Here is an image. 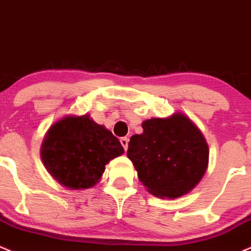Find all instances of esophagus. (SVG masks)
<instances>
[{
	"instance_id": "34e87169",
	"label": "esophagus",
	"mask_w": 251,
	"mask_h": 251,
	"mask_svg": "<svg viewBox=\"0 0 251 251\" xmlns=\"http://www.w3.org/2000/svg\"><path fill=\"white\" fill-rule=\"evenodd\" d=\"M128 143H129V140L126 137H122L121 138V144H122V147H123V149L126 150H128Z\"/></svg>"
}]
</instances>
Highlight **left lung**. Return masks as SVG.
Returning <instances> with one entry per match:
<instances>
[{"label": "left lung", "instance_id": "8db88e82", "mask_svg": "<svg viewBox=\"0 0 251 251\" xmlns=\"http://www.w3.org/2000/svg\"><path fill=\"white\" fill-rule=\"evenodd\" d=\"M143 132L129 142V160L138 178L156 197L176 199L201 181L209 150L201 131L182 114L144 121Z\"/></svg>", "mask_w": 251, "mask_h": 251}]
</instances>
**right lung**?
Returning <instances> with one entry per match:
<instances>
[{"instance_id": "1", "label": "right lung", "mask_w": 251, "mask_h": 251, "mask_svg": "<svg viewBox=\"0 0 251 251\" xmlns=\"http://www.w3.org/2000/svg\"><path fill=\"white\" fill-rule=\"evenodd\" d=\"M125 152L119 138L88 115L67 116L55 123L41 147L50 175L70 189L93 187L109 161Z\"/></svg>"}]
</instances>
